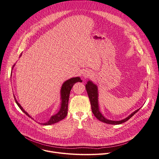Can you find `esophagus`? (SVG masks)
I'll return each mask as SVG.
<instances>
[{
    "instance_id": "1",
    "label": "esophagus",
    "mask_w": 159,
    "mask_h": 159,
    "mask_svg": "<svg viewBox=\"0 0 159 159\" xmlns=\"http://www.w3.org/2000/svg\"><path fill=\"white\" fill-rule=\"evenodd\" d=\"M90 75H91L89 71H85L84 72H83V73H82V76H83V77H84V78H87V77H89Z\"/></svg>"
}]
</instances>
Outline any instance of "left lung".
<instances>
[{"label": "left lung", "instance_id": "obj_1", "mask_svg": "<svg viewBox=\"0 0 159 159\" xmlns=\"http://www.w3.org/2000/svg\"><path fill=\"white\" fill-rule=\"evenodd\" d=\"M86 89L87 91V93L88 94V97L90 101L91 110H92V112L93 115L95 116V117L101 120V122H105L106 124H120L122 123H124L126 121L128 120L131 116L134 115L137 112L139 111L140 107L139 109L135 110L134 112L131 113L126 118H125L120 120H111L106 119L104 116L102 115V114L100 111L99 110V106H98V87L97 86L94 84V83L91 80H88L87 84L86 85Z\"/></svg>", "mask_w": 159, "mask_h": 159}]
</instances>
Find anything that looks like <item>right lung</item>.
I'll return each instance as SVG.
<instances>
[{"label":"right lung","instance_id":"obj_1","mask_svg":"<svg viewBox=\"0 0 159 159\" xmlns=\"http://www.w3.org/2000/svg\"><path fill=\"white\" fill-rule=\"evenodd\" d=\"M21 55H22V54H20L19 57H20ZM78 82H82V80L80 79V78L79 77L71 78L68 80H67L66 81H65L63 83V84L62 85V87H61V107H60L59 111H58V112L57 114L52 115L51 116V118H50V119L48 122H46L45 123H40V124L45 125V126L53 124L55 123H57L58 122L62 120V119H64L66 117L67 114H68V101H69L70 91H71L73 86L75 84V83ZM14 97H15V96H14ZM15 101L16 104H17L18 106L20 107V109L27 116H28L29 117L33 119L31 116L23 109L21 105L17 101H16L15 97Z\"/></svg>","mask_w":159,"mask_h":159}]
</instances>
